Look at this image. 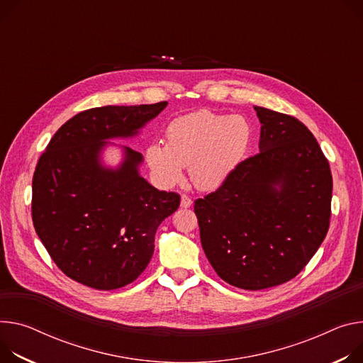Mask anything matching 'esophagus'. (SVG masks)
<instances>
[{
	"label": "esophagus",
	"instance_id": "1",
	"mask_svg": "<svg viewBox=\"0 0 363 363\" xmlns=\"http://www.w3.org/2000/svg\"><path fill=\"white\" fill-rule=\"evenodd\" d=\"M191 204H192V200L189 199L186 194H182V196H181V207L182 208H188V207H191Z\"/></svg>",
	"mask_w": 363,
	"mask_h": 363
}]
</instances>
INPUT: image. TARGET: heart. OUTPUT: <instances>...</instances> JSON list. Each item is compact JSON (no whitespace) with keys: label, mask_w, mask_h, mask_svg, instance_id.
<instances>
[{"label":"heart","mask_w":363,"mask_h":363,"mask_svg":"<svg viewBox=\"0 0 363 363\" xmlns=\"http://www.w3.org/2000/svg\"><path fill=\"white\" fill-rule=\"evenodd\" d=\"M167 145L146 147V162L163 185H175L189 167L194 185L216 189L233 174L247 150L252 130L242 116L196 111L175 118L164 131Z\"/></svg>","instance_id":"heart-1"}]
</instances>
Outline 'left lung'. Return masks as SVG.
Listing matches in <instances>:
<instances>
[{"label": "left lung", "mask_w": 363, "mask_h": 363, "mask_svg": "<svg viewBox=\"0 0 363 363\" xmlns=\"http://www.w3.org/2000/svg\"><path fill=\"white\" fill-rule=\"evenodd\" d=\"M255 110L260 152L194 203L211 267L227 284L250 291L288 282L306 268L328 232L333 191L311 131L288 114Z\"/></svg>", "instance_id": "left-lung-1"}]
</instances>
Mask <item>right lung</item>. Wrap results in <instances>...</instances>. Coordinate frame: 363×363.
I'll return each mask as SVG.
<instances>
[{
    "label": "right lung",
    "instance_id": "obj_1",
    "mask_svg": "<svg viewBox=\"0 0 363 363\" xmlns=\"http://www.w3.org/2000/svg\"><path fill=\"white\" fill-rule=\"evenodd\" d=\"M167 104L82 111L56 131L40 156L33 177V224L71 279L110 291L131 284L149 265L156 230L178 210L181 196L139 175L142 153L124 147L120 168L107 169L100 152L107 139L138 135Z\"/></svg>",
    "mask_w": 363,
    "mask_h": 363
}]
</instances>
